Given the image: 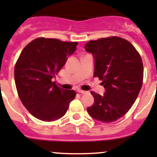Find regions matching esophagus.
Instances as JSON below:
<instances>
[{
    "mask_svg": "<svg viewBox=\"0 0 157 157\" xmlns=\"http://www.w3.org/2000/svg\"><path fill=\"white\" fill-rule=\"evenodd\" d=\"M77 92L78 93H80V94H86V91H85V90H77Z\"/></svg>",
    "mask_w": 157,
    "mask_h": 157,
    "instance_id": "34e87169",
    "label": "esophagus"
}]
</instances>
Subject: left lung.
<instances>
[{
    "label": "left lung",
    "mask_w": 157,
    "mask_h": 157,
    "mask_svg": "<svg viewBox=\"0 0 157 157\" xmlns=\"http://www.w3.org/2000/svg\"><path fill=\"white\" fill-rule=\"evenodd\" d=\"M85 50L94 55V76L106 89L103 96L91 91L94 103L87 112L100 122H114L130 110L137 98L144 80L142 58L130 42L116 36L90 40Z\"/></svg>",
    "instance_id": "obj_1"
}]
</instances>
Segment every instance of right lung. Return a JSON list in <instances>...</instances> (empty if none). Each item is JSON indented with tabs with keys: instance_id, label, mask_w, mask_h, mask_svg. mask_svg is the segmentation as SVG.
I'll use <instances>...</instances> for the list:
<instances>
[{
	"instance_id": "add662e5",
	"label": "right lung",
	"mask_w": 157,
	"mask_h": 157,
	"mask_svg": "<svg viewBox=\"0 0 157 157\" xmlns=\"http://www.w3.org/2000/svg\"><path fill=\"white\" fill-rule=\"evenodd\" d=\"M77 42L38 37L23 49L14 67L18 96L26 109L40 121L51 122L66 113L75 98L73 90L62 89L52 78L64 66Z\"/></svg>"
}]
</instances>
